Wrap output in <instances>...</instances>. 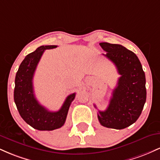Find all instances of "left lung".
I'll use <instances>...</instances> for the list:
<instances>
[{
    "instance_id": "8db88e82",
    "label": "left lung",
    "mask_w": 160,
    "mask_h": 160,
    "mask_svg": "<svg viewBox=\"0 0 160 160\" xmlns=\"http://www.w3.org/2000/svg\"><path fill=\"white\" fill-rule=\"evenodd\" d=\"M99 45L107 52L104 56L116 65L120 78L109 105L105 111H98V119L104 127L122 129L136 122L144 108L147 97L145 74L133 52L120 44Z\"/></svg>"
}]
</instances>
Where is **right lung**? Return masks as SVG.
I'll list each match as a JSON object with an SVG mask.
<instances>
[{
	"label": "right lung",
	"instance_id": "right-lung-1",
	"mask_svg": "<svg viewBox=\"0 0 160 160\" xmlns=\"http://www.w3.org/2000/svg\"><path fill=\"white\" fill-rule=\"evenodd\" d=\"M57 46H41L34 52L27 55L19 65L15 79L14 102L20 116L32 127L40 131H52L65 124L70 105L76 93L69 95L58 111H49L35 98L33 78L38 62L46 49Z\"/></svg>",
	"mask_w": 160,
	"mask_h": 160
}]
</instances>
